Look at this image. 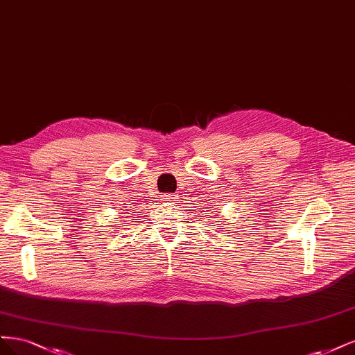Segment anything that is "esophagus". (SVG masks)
Returning <instances> with one entry per match:
<instances>
[{
  "label": "esophagus",
  "instance_id": "1",
  "mask_svg": "<svg viewBox=\"0 0 355 355\" xmlns=\"http://www.w3.org/2000/svg\"><path fill=\"white\" fill-rule=\"evenodd\" d=\"M165 199H166L168 202H171V203H177V202H178L177 198H175V194H166Z\"/></svg>",
  "mask_w": 355,
  "mask_h": 355
}]
</instances>
